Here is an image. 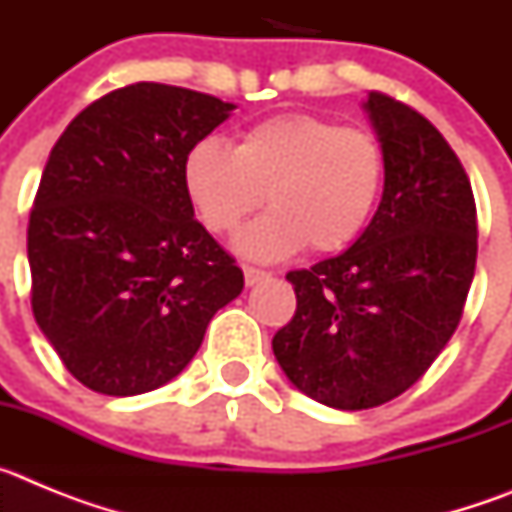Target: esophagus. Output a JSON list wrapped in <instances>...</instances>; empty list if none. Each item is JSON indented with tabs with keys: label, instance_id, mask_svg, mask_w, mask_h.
Listing matches in <instances>:
<instances>
[{
	"label": "esophagus",
	"instance_id": "34e87169",
	"mask_svg": "<svg viewBox=\"0 0 512 512\" xmlns=\"http://www.w3.org/2000/svg\"><path fill=\"white\" fill-rule=\"evenodd\" d=\"M243 277H246V287H253V284L269 279V271L256 269V266H243Z\"/></svg>",
	"mask_w": 512,
	"mask_h": 512
}]
</instances>
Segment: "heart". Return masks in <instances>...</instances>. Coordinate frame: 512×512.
<instances>
[{"mask_svg":"<svg viewBox=\"0 0 512 512\" xmlns=\"http://www.w3.org/2000/svg\"><path fill=\"white\" fill-rule=\"evenodd\" d=\"M184 192L212 233H230L269 200L271 210L233 238L253 261H284L310 243L341 251L369 225L384 179L379 140L318 115L261 120L230 148L197 140L182 164Z\"/></svg>","mask_w":512,"mask_h":512,"instance_id":"heart-1","label":"heart"}]
</instances>
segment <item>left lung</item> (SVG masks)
I'll return each instance as SVG.
<instances>
[{
	"mask_svg": "<svg viewBox=\"0 0 512 512\" xmlns=\"http://www.w3.org/2000/svg\"><path fill=\"white\" fill-rule=\"evenodd\" d=\"M384 153L382 202L343 253L289 271L295 318L271 348L302 395L366 410L413 387L454 336L477 264V210L456 153L384 94L364 99Z\"/></svg>",
	"mask_w": 512,
	"mask_h": 512,
	"instance_id": "left-lung-1",
	"label": "left lung"
}]
</instances>
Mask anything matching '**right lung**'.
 <instances>
[{
	"mask_svg": "<svg viewBox=\"0 0 512 512\" xmlns=\"http://www.w3.org/2000/svg\"><path fill=\"white\" fill-rule=\"evenodd\" d=\"M233 102L140 81L81 110L27 225L33 315L84 387L130 397L184 372L243 271L194 220L182 164Z\"/></svg>",
	"mask_w": 512,
	"mask_h": 512,
	"instance_id": "right-lung-1",
	"label": "right lung"
}]
</instances>
